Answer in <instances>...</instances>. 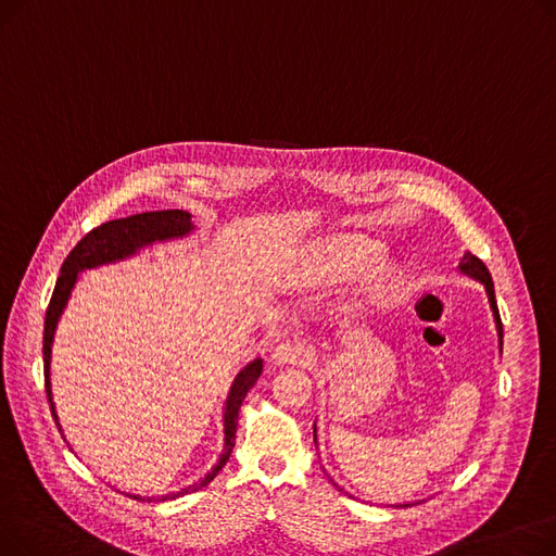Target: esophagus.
Returning <instances> with one entry per match:
<instances>
[{"instance_id":"esophagus-1","label":"esophagus","mask_w":556,"mask_h":556,"mask_svg":"<svg viewBox=\"0 0 556 556\" xmlns=\"http://www.w3.org/2000/svg\"><path fill=\"white\" fill-rule=\"evenodd\" d=\"M270 358H273L275 365H298V363H304L308 358V349L302 342L283 340V342L275 344Z\"/></svg>"}]
</instances>
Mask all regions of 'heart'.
Segmentation results:
<instances>
[{
    "instance_id": "obj_1",
    "label": "heart",
    "mask_w": 556,
    "mask_h": 556,
    "mask_svg": "<svg viewBox=\"0 0 556 556\" xmlns=\"http://www.w3.org/2000/svg\"><path fill=\"white\" fill-rule=\"evenodd\" d=\"M371 258V252L358 245L356 241L340 239L331 245L317 250L313 256H308L302 266L300 277L308 283H333L340 279H349L367 268ZM394 288V279L388 273H374L369 275L363 295L365 300H386Z\"/></svg>"
}]
</instances>
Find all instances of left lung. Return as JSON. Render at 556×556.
<instances>
[{"label":"left lung","instance_id":"obj_1","mask_svg":"<svg viewBox=\"0 0 556 556\" xmlns=\"http://www.w3.org/2000/svg\"><path fill=\"white\" fill-rule=\"evenodd\" d=\"M457 270H459L462 275H466V277H471V279H476V281H480V283L484 286L486 298H489V306H491V313H493V319H495V331H498V342H501V349H503V323H501L498 304H495L493 281H491V275H489L486 266H484V263H482L478 256H473L471 252H464ZM313 442L317 444V426H315V424H313ZM329 480H331V478H329ZM331 482H333V480H331ZM333 484H336V482H333ZM336 486H338V484H336ZM338 489H340V486H338ZM399 507H410V503L399 505Z\"/></svg>","mask_w":556,"mask_h":556}]
</instances>
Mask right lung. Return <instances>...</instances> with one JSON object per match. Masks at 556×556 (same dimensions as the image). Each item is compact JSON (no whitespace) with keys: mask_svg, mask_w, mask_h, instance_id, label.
<instances>
[{"mask_svg":"<svg viewBox=\"0 0 556 556\" xmlns=\"http://www.w3.org/2000/svg\"><path fill=\"white\" fill-rule=\"evenodd\" d=\"M193 223H191V214L182 212V210H164V212H143V214H132L119 220H108L103 225H99L97 229H92L90 233L76 243V248L67 254L63 268H61V277L55 281L53 295L47 308V317H45V344H42V356H45V388H47V399L51 405V415L55 419L58 430L63 432L61 419H58L55 413V403H53V392H51V346H53V336L58 329V323H61V315L72 298V290L78 281V275L85 270H92L99 266H108V263H116L135 256L139 250L155 245V243H166V241H175V239H185L193 231ZM263 369V361L254 358L252 363H248L227 392L225 399V407H223V453L218 457V462L212 466V471L204 476L200 482L189 484L187 489H180L175 493H166L160 495L157 501H173L178 495L185 493H193L202 486H207L223 466L227 464L231 448H233V440H237V426H239V410L243 405V399L248 394V390L256 383V378L261 376ZM135 501H153V498H141V495H130Z\"/></svg>","mask_w":556,"mask_h":556,"instance_id":"right-lung-1","label":"right lung"}]
</instances>
